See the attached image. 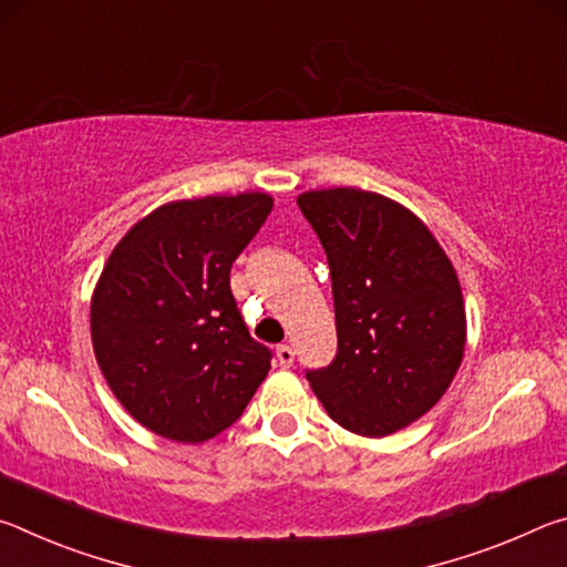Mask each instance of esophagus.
Here are the masks:
<instances>
[{"label": "esophagus", "instance_id": "esophagus-1", "mask_svg": "<svg viewBox=\"0 0 567 567\" xmlns=\"http://www.w3.org/2000/svg\"><path fill=\"white\" fill-rule=\"evenodd\" d=\"M277 362H280L282 368H290V364L295 362V352L290 344H280V348H277Z\"/></svg>", "mask_w": 567, "mask_h": 567}]
</instances>
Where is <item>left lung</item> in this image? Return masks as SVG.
I'll list each match as a JSON object with an SVG mask.
<instances>
[{"label": "left lung", "instance_id": "obj_1", "mask_svg": "<svg viewBox=\"0 0 567 567\" xmlns=\"http://www.w3.org/2000/svg\"><path fill=\"white\" fill-rule=\"evenodd\" d=\"M328 255L338 354L307 380L328 415L385 437L433 410L463 362L467 320L453 262L405 205L358 187L297 197Z\"/></svg>", "mask_w": 567, "mask_h": 567}]
</instances>
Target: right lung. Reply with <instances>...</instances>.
<instances>
[{"mask_svg":"<svg viewBox=\"0 0 567 567\" xmlns=\"http://www.w3.org/2000/svg\"><path fill=\"white\" fill-rule=\"evenodd\" d=\"M272 205L265 192L175 199L134 223L104 262L90 305L94 358L122 408L159 437L219 435L270 372L229 267Z\"/></svg>","mask_w":567,"mask_h":567,"instance_id":"1","label":"right lung"}]
</instances>
